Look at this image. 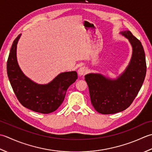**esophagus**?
I'll use <instances>...</instances> for the list:
<instances>
[{
    "mask_svg": "<svg viewBox=\"0 0 152 152\" xmlns=\"http://www.w3.org/2000/svg\"><path fill=\"white\" fill-rule=\"evenodd\" d=\"M86 72V69L85 67H81L78 69V74L80 76L85 75Z\"/></svg>",
    "mask_w": 152,
    "mask_h": 152,
    "instance_id": "34e87169",
    "label": "esophagus"
}]
</instances>
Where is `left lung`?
I'll return each mask as SVG.
<instances>
[{"mask_svg":"<svg viewBox=\"0 0 152 152\" xmlns=\"http://www.w3.org/2000/svg\"><path fill=\"white\" fill-rule=\"evenodd\" d=\"M132 46V56L125 72L117 79L97 73L86 75L92 106L98 113L113 114L128 108L137 96L146 73L145 53L141 42L130 31L121 32Z\"/></svg>","mask_w":152,"mask_h":152,"instance_id":"left-lung-1","label":"left lung"}]
</instances>
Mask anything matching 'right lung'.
<instances>
[{"label": "right lung", "instance_id": "add662e5", "mask_svg": "<svg viewBox=\"0 0 152 152\" xmlns=\"http://www.w3.org/2000/svg\"><path fill=\"white\" fill-rule=\"evenodd\" d=\"M20 35L13 42L7 61V74L18 100L28 109L47 114L62 104L69 86L77 79L76 72L61 73L47 85H38L24 75L18 66L16 48Z\"/></svg>", "mask_w": 152, "mask_h": 152}]
</instances>
